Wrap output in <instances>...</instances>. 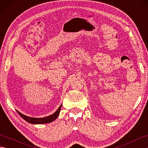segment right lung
I'll return each instance as SVG.
<instances>
[{"mask_svg": "<svg viewBox=\"0 0 148 148\" xmlns=\"http://www.w3.org/2000/svg\"><path fill=\"white\" fill-rule=\"evenodd\" d=\"M61 107L62 104L59 107V108L57 109L55 112L53 113V114L50 115L49 116H47V117L45 118H32V117H29V116H27L24 115L23 114H21V112L19 111H16L19 114L21 117L25 119L26 121L32 124H44V123H51L54 120L58 118V116L60 114V109H61Z\"/></svg>", "mask_w": 148, "mask_h": 148, "instance_id": "1", "label": "right lung"}]
</instances>
